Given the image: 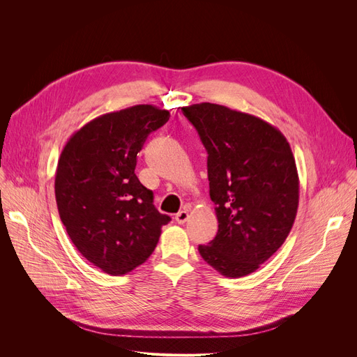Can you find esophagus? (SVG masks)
<instances>
[{
	"mask_svg": "<svg viewBox=\"0 0 357 357\" xmlns=\"http://www.w3.org/2000/svg\"><path fill=\"white\" fill-rule=\"evenodd\" d=\"M188 218H190V213L186 211V210H182V211H179V213L175 215V220H176L178 224H185L186 221H188Z\"/></svg>",
	"mask_w": 357,
	"mask_h": 357,
	"instance_id": "1",
	"label": "esophagus"
}]
</instances>
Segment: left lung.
Segmentation results:
<instances>
[{
  "instance_id": "8db88e82",
  "label": "left lung",
  "mask_w": 357,
  "mask_h": 357,
  "mask_svg": "<svg viewBox=\"0 0 357 357\" xmlns=\"http://www.w3.org/2000/svg\"><path fill=\"white\" fill-rule=\"evenodd\" d=\"M207 149L218 231L199 255L227 278L246 276L284 245L298 211L299 178L287 137L229 107H182Z\"/></svg>"
}]
</instances>
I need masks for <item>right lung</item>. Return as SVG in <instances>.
<instances>
[{
	"mask_svg": "<svg viewBox=\"0 0 357 357\" xmlns=\"http://www.w3.org/2000/svg\"><path fill=\"white\" fill-rule=\"evenodd\" d=\"M171 117L140 104L91 120L66 142L54 175L56 204L79 253L109 275H124L153 253L171 217L135 174L147 136Z\"/></svg>",
	"mask_w": 357,
	"mask_h": 357,
	"instance_id": "1",
	"label": "right lung"
}]
</instances>
